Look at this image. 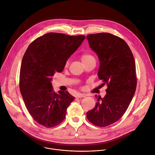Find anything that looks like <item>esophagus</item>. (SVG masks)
I'll use <instances>...</instances> for the list:
<instances>
[{
  "instance_id": "obj_1",
  "label": "esophagus",
  "mask_w": 155,
  "mask_h": 155,
  "mask_svg": "<svg viewBox=\"0 0 155 155\" xmlns=\"http://www.w3.org/2000/svg\"><path fill=\"white\" fill-rule=\"evenodd\" d=\"M86 95L84 94H77L76 95V97L77 98H83V97H85Z\"/></svg>"
}]
</instances>
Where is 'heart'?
<instances>
[{"mask_svg": "<svg viewBox=\"0 0 155 155\" xmlns=\"http://www.w3.org/2000/svg\"><path fill=\"white\" fill-rule=\"evenodd\" d=\"M80 59H81V61H82V63H85V62H87V61L91 60V59H95L94 57H93L92 55H91L90 54H83L81 57H80ZM68 65V62L67 61V62L66 63V67H67Z\"/></svg>", "mask_w": 155, "mask_h": 155, "instance_id": "1", "label": "heart"}]
</instances>
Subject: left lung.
<instances>
[{
	"label": "left lung",
	"mask_w": 155,
	"mask_h": 155,
	"mask_svg": "<svg viewBox=\"0 0 155 155\" xmlns=\"http://www.w3.org/2000/svg\"><path fill=\"white\" fill-rule=\"evenodd\" d=\"M87 38L100 61L98 77L108 87L104 98L95 95L97 102L87 117L95 125L104 127L121 118L135 94V61L128 44L117 36L99 33Z\"/></svg>",
	"instance_id": "left-lung-1"
}]
</instances>
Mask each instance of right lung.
Wrapping results in <instances>:
<instances>
[{"mask_svg": "<svg viewBox=\"0 0 155 155\" xmlns=\"http://www.w3.org/2000/svg\"><path fill=\"white\" fill-rule=\"evenodd\" d=\"M85 36L48 33L30 44L23 57L20 90L25 107L34 120L47 128L62 121L75 98L67 91L56 94L51 81L61 72L67 60L80 46Z\"/></svg>", "mask_w": 155, "mask_h": 155, "instance_id": "right-lung-1", "label": "right lung"}]
</instances>
